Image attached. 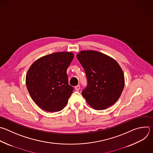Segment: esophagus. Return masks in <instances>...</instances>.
<instances>
[{
	"instance_id": "obj_1",
	"label": "esophagus",
	"mask_w": 153,
	"mask_h": 153,
	"mask_svg": "<svg viewBox=\"0 0 153 153\" xmlns=\"http://www.w3.org/2000/svg\"><path fill=\"white\" fill-rule=\"evenodd\" d=\"M75 89L78 91L80 89V85H77V86H75Z\"/></svg>"
}]
</instances>
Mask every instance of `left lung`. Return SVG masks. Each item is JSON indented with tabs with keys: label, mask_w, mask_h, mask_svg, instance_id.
<instances>
[{
	"label": "left lung",
	"mask_w": 153,
	"mask_h": 153,
	"mask_svg": "<svg viewBox=\"0 0 153 153\" xmlns=\"http://www.w3.org/2000/svg\"><path fill=\"white\" fill-rule=\"evenodd\" d=\"M86 76L88 85L82 94L95 110H103L117 102L124 87V76L118 62L94 50H83L76 56Z\"/></svg>",
	"instance_id": "left-lung-1"
}]
</instances>
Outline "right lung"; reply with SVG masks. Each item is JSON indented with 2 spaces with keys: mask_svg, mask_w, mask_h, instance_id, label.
Listing matches in <instances>:
<instances>
[{
  "mask_svg": "<svg viewBox=\"0 0 153 153\" xmlns=\"http://www.w3.org/2000/svg\"><path fill=\"white\" fill-rule=\"evenodd\" d=\"M71 52L50 54L35 61L26 77L28 92L34 102L47 112L64 109L74 88L68 84L67 69L74 58Z\"/></svg>",
  "mask_w": 153,
  "mask_h": 153,
  "instance_id": "right-lung-1",
  "label": "right lung"
}]
</instances>
